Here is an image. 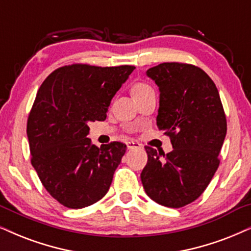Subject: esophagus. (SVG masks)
<instances>
[{"instance_id": "obj_1", "label": "esophagus", "mask_w": 251, "mask_h": 251, "mask_svg": "<svg viewBox=\"0 0 251 251\" xmlns=\"http://www.w3.org/2000/svg\"><path fill=\"white\" fill-rule=\"evenodd\" d=\"M126 148H128V150L139 149L141 148V144L136 141H129V142H126Z\"/></svg>"}]
</instances>
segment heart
Returning <instances> with one entry per match:
<instances>
[{
    "label": "heart",
    "instance_id": "b5f03b06",
    "mask_svg": "<svg viewBox=\"0 0 251 251\" xmlns=\"http://www.w3.org/2000/svg\"><path fill=\"white\" fill-rule=\"evenodd\" d=\"M149 90H151V87H150L148 84L138 82V83H135L131 86V94L133 98H136V97L141 96V94H143V93H145L146 91H149Z\"/></svg>",
    "mask_w": 251,
    "mask_h": 251
}]
</instances>
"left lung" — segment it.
<instances>
[{"instance_id": "obj_1", "label": "left lung", "mask_w": 251, "mask_h": 251, "mask_svg": "<svg viewBox=\"0 0 251 251\" xmlns=\"http://www.w3.org/2000/svg\"><path fill=\"white\" fill-rule=\"evenodd\" d=\"M146 75L159 86L157 126L169 136L173 151L158 153L145 146L142 183L155 203L177 209L196 201L219 167L226 115L216 84L201 68L166 62Z\"/></svg>"}]
</instances>
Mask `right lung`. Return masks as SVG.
<instances>
[{
	"instance_id": "obj_1",
	"label": "right lung",
	"mask_w": 251,
	"mask_h": 251,
	"mask_svg": "<svg viewBox=\"0 0 251 251\" xmlns=\"http://www.w3.org/2000/svg\"><path fill=\"white\" fill-rule=\"evenodd\" d=\"M133 66L71 64L53 71L38 90L27 119L31 164L58 203L82 209L105 196L126 145L100 148L87 138L89 123L106 120L110 100Z\"/></svg>"
}]
</instances>
